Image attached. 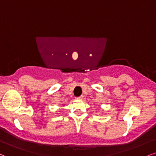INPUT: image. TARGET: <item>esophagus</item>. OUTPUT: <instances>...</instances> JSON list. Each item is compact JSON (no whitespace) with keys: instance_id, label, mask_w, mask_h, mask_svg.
<instances>
[{"instance_id":"1","label":"esophagus","mask_w":156,"mask_h":156,"mask_svg":"<svg viewBox=\"0 0 156 156\" xmlns=\"http://www.w3.org/2000/svg\"><path fill=\"white\" fill-rule=\"evenodd\" d=\"M76 99H83V96H80V97H76Z\"/></svg>"}]
</instances>
